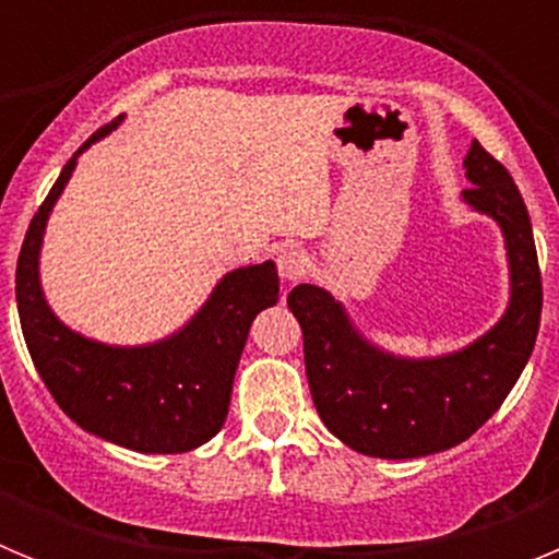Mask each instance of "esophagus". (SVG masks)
I'll return each instance as SVG.
<instances>
[{
  "mask_svg": "<svg viewBox=\"0 0 559 559\" xmlns=\"http://www.w3.org/2000/svg\"><path fill=\"white\" fill-rule=\"evenodd\" d=\"M276 265H280V276L285 283H299L310 271V254L305 249H285Z\"/></svg>",
  "mask_w": 559,
  "mask_h": 559,
  "instance_id": "1",
  "label": "esophagus"
}]
</instances>
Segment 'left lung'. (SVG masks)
<instances>
[{"label":"left lung","mask_w":559,"mask_h":559,"mask_svg":"<svg viewBox=\"0 0 559 559\" xmlns=\"http://www.w3.org/2000/svg\"><path fill=\"white\" fill-rule=\"evenodd\" d=\"M464 201L501 224L512 299L501 322L453 355L394 358L358 335L328 290L296 285L288 308L302 328L305 372L324 426L353 451L417 459L448 451L501 408L540 328L543 285L526 204L507 167L473 140Z\"/></svg>","instance_id":"left-lung-1"}]
</instances>
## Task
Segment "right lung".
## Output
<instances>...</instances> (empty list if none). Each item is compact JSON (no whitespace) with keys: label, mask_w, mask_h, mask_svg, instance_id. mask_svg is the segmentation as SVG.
I'll use <instances>...</instances> for the list:
<instances>
[{"label":"right lung","mask_w":559,"mask_h":559,"mask_svg":"<svg viewBox=\"0 0 559 559\" xmlns=\"http://www.w3.org/2000/svg\"><path fill=\"white\" fill-rule=\"evenodd\" d=\"M120 120L72 153L29 221L16 263L19 319L44 386L83 431L136 453H187L224 426L249 328L260 310L276 305L280 276L271 260L231 271L187 328L147 347H106L63 328L38 285L44 226L78 156Z\"/></svg>","instance_id":"1"}]
</instances>
